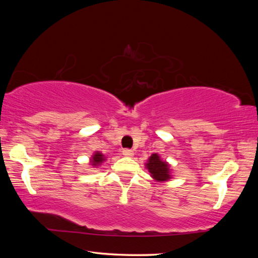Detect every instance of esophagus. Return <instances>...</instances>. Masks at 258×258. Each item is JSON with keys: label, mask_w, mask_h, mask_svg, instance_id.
Returning a JSON list of instances; mask_svg holds the SVG:
<instances>
[{"label": "esophagus", "mask_w": 258, "mask_h": 258, "mask_svg": "<svg viewBox=\"0 0 258 258\" xmlns=\"http://www.w3.org/2000/svg\"><path fill=\"white\" fill-rule=\"evenodd\" d=\"M122 153H123V155L126 156V157H132L134 155V152L132 150H130V149H124L122 151Z\"/></svg>", "instance_id": "1"}]
</instances>
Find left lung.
<instances>
[{
    "label": "left lung",
    "mask_w": 258,
    "mask_h": 258,
    "mask_svg": "<svg viewBox=\"0 0 258 258\" xmlns=\"http://www.w3.org/2000/svg\"><path fill=\"white\" fill-rule=\"evenodd\" d=\"M147 168H149V171L152 174V176L154 177L156 180L169 179L168 165L165 162L161 161L160 156H158L157 154H152V156L149 160V163H147Z\"/></svg>",
    "instance_id": "8db88e82"
}]
</instances>
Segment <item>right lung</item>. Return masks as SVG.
<instances>
[{
  "label": "right lung",
  "instance_id": "right-lung-1",
  "mask_svg": "<svg viewBox=\"0 0 258 258\" xmlns=\"http://www.w3.org/2000/svg\"><path fill=\"white\" fill-rule=\"evenodd\" d=\"M103 160H104V157H103V155L101 154V153H95L94 156H93V161H92L93 165H96V164H100Z\"/></svg>",
  "mask_w": 258,
  "mask_h": 258
}]
</instances>
